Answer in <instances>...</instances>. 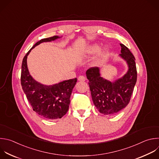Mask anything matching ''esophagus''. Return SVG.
I'll list each match as a JSON object with an SVG mask.
<instances>
[{
	"label": "esophagus",
	"mask_w": 159,
	"mask_h": 159,
	"mask_svg": "<svg viewBox=\"0 0 159 159\" xmlns=\"http://www.w3.org/2000/svg\"><path fill=\"white\" fill-rule=\"evenodd\" d=\"M78 80L79 81H85V77H84V76H83V75H80V76H79V77H78Z\"/></svg>",
	"instance_id": "1"
}]
</instances>
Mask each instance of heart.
Masks as SVG:
<instances>
[{"instance_id":"obj_1","label":"heart","mask_w":159,"mask_h":159,"mask_svg":"<svg viewBox=\"0 0 159 159\" xmlns=\"http://www.w3.org/2000/svg\"><path fill=\"white\" fill-rule=\"evenodd\" d=\"M100 49V47L98 44H93L88 47L84 52V56L85 57H88L93 55L98 52ZM109 54V50L107 48H104L102 50L97 56V57L93 60V64L94 66L99 65L105 58L107 57Z\"/></svg>"}]
</instances>
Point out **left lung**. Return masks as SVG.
I'll return each instance as SVG.
<instances>
[{"label": "left lung", "instance_id": "left-lung-1", "mask_svg": "<svg viewBox=\"0 0 159 159\" xmlns=\"http://www.w3.org/2000/svg\"><path fill=\"white\" fill-rule=\"evenodd\" d=\"M119 56L128 66V70L121 78L111 82L101 76L98 67H91L86 72L92 98L100 113L112 116L124 109L130 102L137 82L135 59L129 49L122 43Z\"/></svg>", "mask_w": 159, "mask_h": 159}]
</instances>
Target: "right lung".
<instances>
[{
	"label": "right lung",
	"instance_id": "add662e5",
	"mask_svg": "<svg viewBox=\"0 0 159 159\" xmlns=\"http://www.w3.org/2000/svg\"><path fill=\"white\" fill-rule=\"evenodd\" d=\"M61 37L56 35L37 42L27 53L22 64L20 80L22 89L34 111L47 119H61L66 114L69 107L70 95L77 79H69L50 85L42 84L30 75L27 68V59L35 46Z\"/></svg>",
	"mask_w": 159,
	"mask_h": 159
}]
</instances>
